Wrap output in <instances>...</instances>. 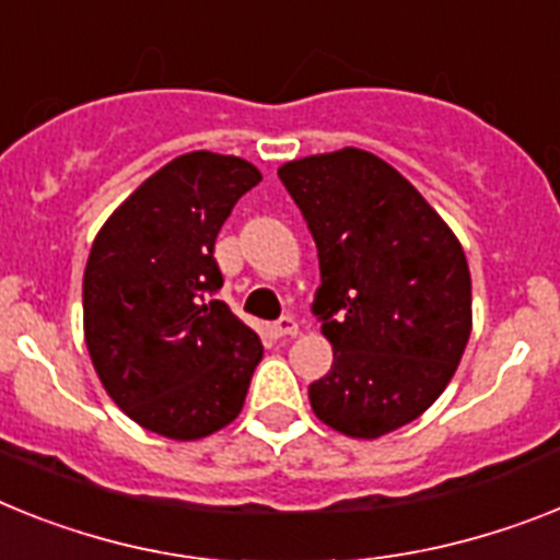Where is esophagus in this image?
<instances>
[{
  "mask_svg": "<svg viewBox=\"0 0 560 560\" xmlns=\"http://www.w3.org/2000/svg\"><path fill=\"white\" fill-rule=\"evenodd\" d=\"M270 332H272V336H276V338L295 336V332H299V324H295V318L281 316L279 322H272V324H270Z\"/></svg>",
  "mask_w": 560,
  "mask_h": 560,
  "instance_id": "1",
  "label": "esophagus"
}]
</instances>
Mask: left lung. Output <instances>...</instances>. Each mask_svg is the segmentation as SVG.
I'll use <instances>...</instances> for the list:
<instances>
[{"mask_svg": "<svg viewBox=\"0 0 560 560\" xmlns=\"http://www.w3.org/2000/svg\"><path fill=\"white\" fill-rule=\"evenodd\" d=\"M318 250L313 313L332 345L313 412L352 439L416 421L453 378L472 330L462 244L384 159L345 148L279 167Z\"/></svg>", "mask_w": 560, "mask_h": 560, "instance_id": "1", "label": "left lung"}]
</instances>
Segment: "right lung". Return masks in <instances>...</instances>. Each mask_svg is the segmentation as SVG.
Instances as JSON below:
<instances>
[{"instance_id": "1", "label": "right lung", "mask_w": 560, "mask_h": 560, "mask_svg": "<svg viewBox=\"0 0 560 560\" xmlns=\"http://www.w3.org/2000/svg\"><path fill=\"white\" fill-rule=\"evenodd\" d=\"M261 182L238 156L196 150L130 192L98 230L82 281L84 341L107 396L144 430L192 441L242 412L261 341L224 302L213 247Z\"/></svg>"}]
</instances>
